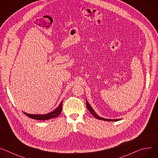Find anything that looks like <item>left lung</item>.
<instances>
[{"instance_id":"1","label":"left lung","mask_w":158,"mask_h":158,"mask_svg":"<svg viewBox=\"0 0 158 158\" xmlns=\"http://www.w3.org/2000/svg\"><path fill=\"white\" fill-rule=\"evenodd\" d=\"M86 107L88 109V110L89 111V112L93 114V115L97 119H99V120H105V121H114V122H117V121H118V120H120L121 119H108V118H102L101 117L98 116V114L96 113V112L94 111V110L93 109V108L90 106V105L88 103V102H87L86 100Z\"/></svg>"}]
</instances>
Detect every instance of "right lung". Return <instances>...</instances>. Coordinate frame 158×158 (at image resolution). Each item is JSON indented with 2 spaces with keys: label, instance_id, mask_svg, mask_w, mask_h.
<instances>
[{
  "label": "right lung",
  "instance_id": "1",
  "mask_svg": "<svg viewBox=\"0 0 158 158\" xmlns=\"http://www.w3.org/2000/svg\"><path fill=\"white\" fill-rule=\"evenodd\" d=\"M62 102L60 103V105L57 107L55 110L53 111L45 114H29V113H26L25 112H23L26 115H27L28 117H30L33 119L35 120H49L51 118H53L55 117H58L60 113L62 112Z\"/></svg>",
  "mask_w": 158,
  "mask_h": 158
}]
</instances>
